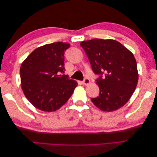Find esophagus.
<instances>
[{
	"label": "esophagus",
	"instance_id": "esophagus-1",
	"mask_svg": "<svg viewBox=\"0 0 157 157\" xmlns=\"http://www.w3.org/2000/svg\"><path fill=\"white\" fill-rule=\"evenodd\" d=\"M90 80L88 78H85L84 79L83 81L82 82V84H84V85H87V84H90Z\"/></svg>",
	"mask_w": 157,
	"mask_h": 157
}]
</instances>
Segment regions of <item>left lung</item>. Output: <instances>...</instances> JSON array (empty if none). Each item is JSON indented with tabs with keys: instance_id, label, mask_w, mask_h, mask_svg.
Segmentation results:
<instances>
[{
	"instance_id": "obj_1",
	"label": "left lung",
	"mask_w": 157,
	"mask_h": 157,
	"mask_svg": "<svg viewBox=\"0 0 157 157\" xmlns=\"http://www.w3.org/2000/svg\"><path fill=\"white\" fill-rule=\"evenodd\" d=\"M94 73L99 75L96 81L99 96L92 103L103 111H113L128 101L137 81V63L134 55L115 40L94 39L80 42Z\"/></svg>"
}]
</instances>
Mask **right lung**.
<instances>
[{
  "instance_id": "1",
  "label": "right lung",
  "mask_w": 157,
  "mask_h": 157,
  "mask_svg": "<svg viewBox=\"0 0 157 157\" xmlns=\"http://www.w3.org/2000/svg\"><path fill=\"white\" fill-rule=\"evenodd\" d=\"M66 42H54L39 47L21 63V88L32 105L41 111H55L68 101L77 82L62 75Z\"/></svg>"
}]
</instances>
